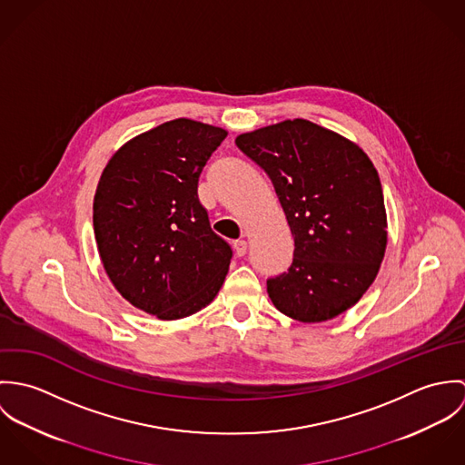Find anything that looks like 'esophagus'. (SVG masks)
I'll return each instance as SVG.
<instances>
[{"label":"esophagus","instance_id":"obj_1","mask_svg":"<svg viewBox=\"0 0 465 465\" xmlns=\"http://www.w3.org/2000/svg\"><path fill=\"white\" fill-rule=\"evenodd\" d=\"M232 247H234V251H236V254H238L240 258L247 254V242H245V240H236V242L232 243Z\"/></svg>","mask_w":465,"mask_h":465}]
</instances>
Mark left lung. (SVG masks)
<instances>
[{
  "instance_id": "1",
  "label": "left lung",
  "mask_w": 465,
  "mask_h": 465,
  "mask_svg": "<svg viewBox=\"0 0 465 465\" xmlns=\"http://www.w3.org/2000/svg\"><path fill=\"white\" fill-rule=\"evenodd\" d=\"M236 144L270 177L295 242L288 272L266 281L268 297L299 322L331 321L361 299L385 256L387 213L372 161L301 118L240 134Z\"/></svg>"
}]
</instances>
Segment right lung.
Returning <instances> with one entry per match:
<instances>
[{
    "label": "right lung",
    "mask_w": 465,
    "mask_h": 465,
    "mask_svg": "<svg viewBox=\"0 0 465 465\" xmlns=\"http://www.w3.org/2000/svg\"><path fill=\"white\" fill-rule=\"evenodd\" d=\"M227 131L179 118L125 143L102 172L93 225L104 268L133 306L161 321L205 308L232 251L211 231L199 177Z\"/></svg>",
    "instance_id": "1"
}]
</instances>
